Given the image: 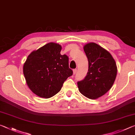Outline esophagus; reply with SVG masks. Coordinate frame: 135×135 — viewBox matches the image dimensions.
<instances>
[{
	"label": "esophagus",
	"instance_id": "34e87169",
	"mask_svg": "<svg viewBox=\"0 0 135 135\" xmlns=\"http://www.w3.org/2000/svg\"><path fill=\"white\" fill-rule=\"evenodd\" d=\"M77 69H74V70H73V74H76V73H77Z\"/></svg>",
	"mask_w": 135,
	"mask_h": 135
}]
</instances>
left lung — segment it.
Listing matches in <instances>:
<instances>
[{
	"instance_id": "obj_1",
	"label": "left lung",
	"mask_w": 135,
	"mask_h": 135,
	"mask_svg": "<svg viewBox=\"0 0 135 135\" xmlns=\"http://www.w3.org/2000/svg\"><path fill=\"white\" fill-rule=\"evenodd\" d=\"M83 49L88 59V72L77 84L82 95L95 99L105 94L113 85L117 65L110 53L97 43H89Z\"/></svg>"
}]
</instances>
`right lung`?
<instances>
[{
  "label": "right lung",
  "mask_w": 135,
  "mask_h": 135,
  "mask_svg": "<svg viewBox=\"0 0 135 135\" xmlns=\"http://www.w3.org/2000/svg\"><path fill=\"white\" fill-rule=\"evenodd\" d=\"M61 45L49 43L29 55L23 66L28 88L41 98H49L61 90L64 82L73 75L68 57L61 55Z\"/></svg>",
  "instance_id": "add662e5"
}]
</instances>
